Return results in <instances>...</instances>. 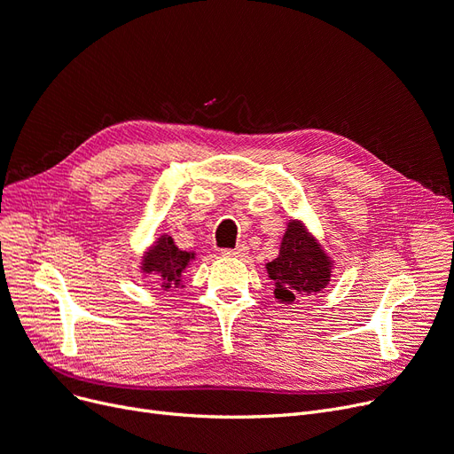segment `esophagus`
<instances>
[{
  "instance_id": "1",
  "label": "esophagus",
  "mask_w": 454,
  "mask_h": 454,
  "mask_svg": "<svg viewBox=\"0 0 454 454\" xmlns=\"http://www.w3.org/2000/svg\"><path fill=\"white\" fill-rule=\"evenodd\" d=\"M248 253V248L245 245H239L236 248H224L223 256H231V258H245Z\"/></svg>"
}]
</instances>
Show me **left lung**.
<instances>
[{
  "label": "left lung",
  "instance_id": "8db88e82",
  "mask_svg": "<svg viewBox=\"0 0 454 454\" xmlns=\"http://www.w3.org/2000/svg\"><path fill=\"white\" fill-rule=\"evenodd\" d=\"M334 262L307 230L292 218L284 231L278 256L265 263V271L275 282V297L280 303L292 305L305 295L322 292L331 282Z\"/></svg>",
  "mask_w": 454,
  "mask_h": 454
}]
</instances>
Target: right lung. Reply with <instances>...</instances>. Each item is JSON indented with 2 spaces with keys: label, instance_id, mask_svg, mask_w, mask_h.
Instances as JSON below:
<instances>
[{
  "label": "right lung",
  "instance_id": "right-lung-1",
  "mask_svg": "<svg viewBox=\"0 0 454 454\" xmlns=\"http://www.w3.org/2000/svg\"><path fill=\"white\" fill-rule=\"evenodd\" d=\"M194 258V250H181L172 236L162 233L144 253L140 273L145 277L153 275L166 292L170 288H183V275L191 270Z\"/></svg>",
  "mask_w": 454,
  "mask_h": 454
}]
</instances>
